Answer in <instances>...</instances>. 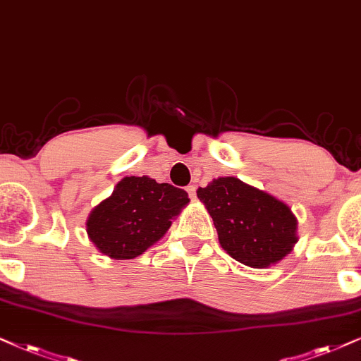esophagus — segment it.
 <instances>
[{"label":"esophagus","instance_id":"34e87169","mask_svg":"<svg viewBox=\"0 0 361 361\" xmlns=\"http://www.w3.org/2000/svg\"><path fill=\"white\" fill-rule=\"evenodd\" d=\"M186 191H188V196H190L191 202H195V200H196V186L195 185L186 186Z\"/></svg>","mask_w":361,"mask_h":361}]
</instances>
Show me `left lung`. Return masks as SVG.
<instances>
[{
	"label": "left lung",
	"mask_w": 361,
	"mask_h": 361,
	"mask_svg": "<svg viewBox=\"0 0 361 361\" xmlns=\"http://www.w3.org/2000/svg\"><path fill=\"white\" fill-rule=\"evenodd\" d=\"M196 195L213 218L221 248L236 262L268 268L293 252L298 220L281 200L235 176L216 178Z\"/></svg>",
	"instance_id": "8db88e82"
}]
</instances>
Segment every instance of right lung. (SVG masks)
Listing matches in <instances>:
<instances>
[{"label":"right lung","mask_w":361,"mask_h":361,"mask_svg":"<svg viewBox=\"0 0 361 361\" xmlns=\"http://www.w3.org/2000/svg\"><path fill=\"white\" fill-rule=\"evenodd\" d=\"M188 193L149 176H125L91 209L86 233L111 259H131L158 243L186 204Z\"/></svg>","instance_id":"right-lung-1"}]
</instances>
